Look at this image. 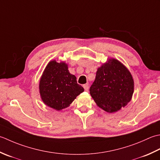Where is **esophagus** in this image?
I'll return each instance as SVG.
<instances>
[{
	"label": "esophagus",
	"mask_w": 160,
	"mask_h": 160,
	"mask_svg": "<svg viewBox=\"0 0 160 160\" xmlns=\"http://www.w3.org/2000/svg\"><path fill=\"white\" fill-rule=\"evenodd\" d=\"M83 87L84 90H86V91L88 90V84H84L83 86Z\"/></svg>",
	"instance_id": "34e87169"
}]
</instances>
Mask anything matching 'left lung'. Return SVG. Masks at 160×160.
Returning <instances> with one entry per match:
<instances>
[{
  "label": "left lung",
  "mask_w": 160,
  "mask_h": 160,
  "mask_svg": "<svg viewBox=\"0 0 160 160\" xmlns=\"http://www.w3.org/2000/svg\"><path fill=\"white\" fill-rule=\"evenodd\" d=\"M134 81L126 67L115 58H108L97 69L90 88V95L101 108L108 112L118 111L131 100Z\"/></svg>",
  "instance_id": "left-lung-1"
}]
</instances>
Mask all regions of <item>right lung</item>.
I'll list each match as a JSON object with an SVG mask.
<instances>
[{"mask_svg": "<svg viewBox=\"0 0 160 160\" xmlns=\"http://www.w3.org/2000/svg\"><path fill=\"white\" fill-rule=\"evenodd\" d=\"M84 91L65 62H49L39 82V92L45 105L61 110L68 107Z\"/></svg>", "mask_w": 160, "mask_h": 160, "instance_id": "add662e5", "label": "right lung"}]
</instances>
